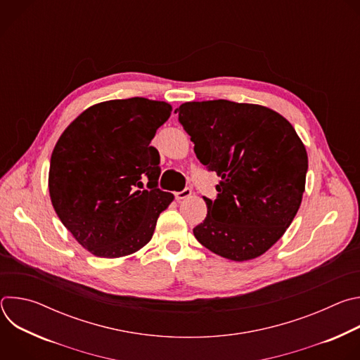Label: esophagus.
<instances>
[{"label":"esophagus","instance_id":"34e87169","mask_svg":"<svg viewBox=\"0 0 360 360\" xmlns=\"http://www.w3.org/2000/svg\"><path fill=\"white\" fill-rule=\"evenodd\" d=\"M191 193H192V189H191V188H185L184 191L176 192V193H175V198H176L178 200H181V199H186V198H189V196H191Z\"/></svg>","mask_w":360,"mask_h":360}]
</instances>
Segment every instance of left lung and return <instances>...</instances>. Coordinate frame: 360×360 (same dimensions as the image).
<instances>
[{
    "instance_id": "8db88e82",
    "label": "left lung",
    "mask_w": 360,
    "mask_h": 360,
    "mask_svg": "<svg viewBox=\"0 0 360 360\" xmlns=\"http://www.w3.org/2000/svg\"><path fill=\"white\" fill-rule=\"evenodd\" d=\"M196 158L221 178L208 215L193 228L199 243L222 258H258L292 224L302 202L307 153L278 112L226 99L185 102L175 110Z\"/></svg>"
}]
</instances>
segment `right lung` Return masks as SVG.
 <instances>
[{
  "mask_svg": "<svg viewBox=\"0 0 360 360\" xmlns=\"http://www.w3.org/2000/svg\"><path fill=\"white\" fill-rule=\"evenodd\" d=\"M171 111L162 101L112 99L85 110L60 136L49 164L51 202L64 226L95 256L120 258L139 250L174 200L158 188L160 152L149 145Z\"/></svg>",
  "mask_w": 360,
  "mask_h": 360,
  "instance_id": "obj_1",
  "label": "right lung"
}]
</instances>
